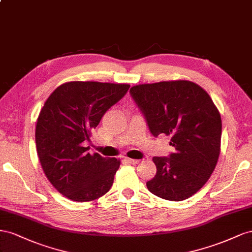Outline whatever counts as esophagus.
Segmentation results:
<instances>
[{
    "label": "esophagus",
    "instance_id": "obj_1",
    "mask_svg": "<svg viewBox=\"0 0 252 252\" xmlns=\"http://www.w3.org/2000/svg\"><path fill=\"white\" fill-rule=\"evenodd\" d=\"M125 160L126 161V162H128V163H131V164H136V163H138L139 162V160L138 159H133V158H125Z\"/></svg>",
    "mask_w": 252,
    "mask_h": 252
}]
</instances>
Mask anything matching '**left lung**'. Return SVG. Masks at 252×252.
Masks as SVG:
<instances>
[{"instance_id": "left-lung-1", "label": "left lung", "mask_w": 252, "mask_h": 252, "mask_svg": "<svg viewBox=\"0 0 252 252\" xmlns=\"http://www.w3.org/2000/svg\"><path fill=\"white\" fill-rule=\"evenodd\" d=\"M130 94L154 137L171 136L174 153L153 157L157 172L147 187L154 195L181 202L207 183L220 151L221 119L208 93L191 81L135 85Z\"/></svg>"}]
</instances>
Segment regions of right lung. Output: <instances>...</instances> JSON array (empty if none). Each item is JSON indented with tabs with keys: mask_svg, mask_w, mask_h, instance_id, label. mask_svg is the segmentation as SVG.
<instances>
[{
	"mask_svg": "<svg viewBox=\"0 0 252 252\" xmlns=\"http://www.w3.org/2000/svg\"><path fill=\"white\" fill-rule=\"evenodd\" d=\"M128 89V84L73 81L46 100L35 126V146L43 171L62 195L83 203L111 189L120 160L91 155L83 142L91 140L93 128Z\"/></svg>",
	"mask_w": 252,
	"mask_h": 252,
	"instance_id": "1",
	"label": "right lung"
}]
</instances>
